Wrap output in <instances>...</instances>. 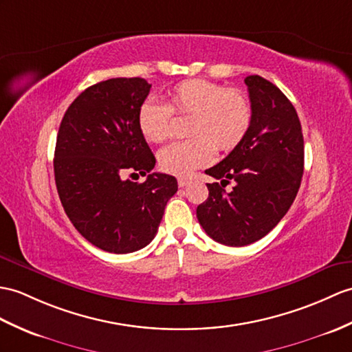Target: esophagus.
<instances>
[{
    "instance_id": "1",
    "label": "esophagus",
    "mask_w": 352,
    "mask_h": 352,
    "mask_svg": "<svg viewBox=\"0 0 352 352\" xmlns=\"http://www.w3.org/2000/svg\"><path fill=\"white\" fill-rule=\"evenodd\" d=\"M189 183H190V182H189V179H187V178H178V186H179V187H186Z\"/></svg>"
}]
</instances>
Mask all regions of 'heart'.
I'll return each instance as SVG.
<instances>
[{
	"label": "heart",
	"instance_id": "1",
	"mask_svg": "<svg viewBox=\"0 0 352 352\" xmlns=\"http://www.w3.org/2000/svg\"><path fill=\"white\" fill-rule=\"evenodd\" d=\"M174 112L192 116L193 138L166 145L157 154L159 166L168 174L189 175L206 166L219 151H231L249 133L253 106L239 88L208 79H187L168 91V103L148 97L139 106L138 124L145 139L163 142L174 135Z\"/></svg>",
	"mask_w": 352,
	"mask_h": 352
}]
</instances>
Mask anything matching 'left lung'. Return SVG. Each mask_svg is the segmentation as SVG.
<instances>
[{
	"instance_id": "1",
	"label": "left lung",
	"mask_w": 352,
	"mask_h": 352,
	"mask_svg": "<svg viewBox=\"0 0 352 352\" xmlns=\"http://www.w3.org/2000/svg\"><path fill=\"white\" fill-rule=\"evenodd\" d=\"M253 106L249 133L206 170L208 198L196 208L201 226L225 246L241 248L265 236L288 213L300 189L305 141L297 111L279 88L258 75L244 79ZM231 179V192L223 187Z\"/></svg>"
}]
</instances>
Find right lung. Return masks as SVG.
<instances>
[{"label": "right lung", "mask_w": 352, "mask_h": 352, "mask_svg": "<svg viewBox=\"0 0 352 352\" xmlns=\"http://www.w3.org/2000/svg\"><path fill=\"white\" fill-rule=\"evenodd\" d=\"M150 88L142 78L88 87L65 111L56 136L54 173L65 214L87 241L104 252L145 248L178 190L175 177L150 174L156 157L138 124ZM127 173L147 179L135 184Z\"/></svg>", "instance_id": "1"}]
</instances>
